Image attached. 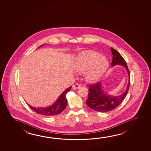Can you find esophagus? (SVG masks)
I'll return each instance as SVG.
<instances>
[{
    "label": "esophagus",
    "mask_w": 151,
    "mask_h": 151,
    "mask_svg": "<svg viewBox=\"0 0 151 151\" xmlns=\"http://www.w3.org/2000/svg\"><path fill=\"white\" fill-rule=\"evenodd\" d=\"M80 87H81V85L78 84V83H77L76 84H75L73 86V88L74 89V90H77V89L79 88Z\"/></svg>",
    "instance_id": "obj_1"
}]
</instances>
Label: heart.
<instances>
[{
	"instance_id": "obj_1",
	"label": "heart",
	"mask_w": 151,
	"mask_h": 151,
	"mask_svg": "<svg viewBox=\"0 0 151 151\" xmlns=\"http://www.w3.org/2000/svg\"><path fill=\"white\" fill-rule=\"evenodd\" d=\"M109 66L107 58L100 53L85 51L77 56L74 69L79 74L85 73L87 82L95 83L100 79Z\"/></svg>"
}]
</instances>
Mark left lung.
I'll return each instance as SVG.
<instances>
[{"label":"left lung","instance_id":"8db88e82","mask_svg":"<svg viewBox=\"0 0 151 151\" xmlns=\"http://www.w3.org/2000/svg\"><path fill=\"white\" fill-rule=\"evenodd\" d=\"M112 54L111 66L120 65L124 67L128 75V83L124 92L119 95H111L105 92L102 86V82L89 86L88 98L86 101L87 106L93 110L106 112L112 111L119 106L127 95L129 88L130 73L126 62L121 55L113 48H111Z\"/></svg>","mask_w":151,"mask_h":151}]
</instances>
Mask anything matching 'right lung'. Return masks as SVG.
I'll return each instance as SVG.
<instances>
[{"label":"right lung","instance_id":"add662e5","mask_svg":"<svg viewBox=\"0 0 151 151\" xmlns=\"http://www.w3.org/2000/svg\"><path fill=\"white\" fill-rule=\"evenodd\" d=\"M41 45L40 47H42ZM72 86H70L67 88L59 95L57 100L54 103L50 106H45V107H33L30 106L28 103V106H29L30 108L32 109L33 111L36 113L40 114L43 116H55L60 114L62 111L64 110L66 107L67 104V100L66 99V94L67 93L70 91Z\"/></svg>","mask_w":151,"mask_h":151}]
</instances>
